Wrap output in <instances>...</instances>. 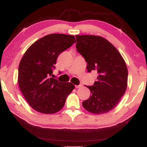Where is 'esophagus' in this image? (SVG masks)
<instances>
[{
  "label": "esophagus",
  "instance_id": "34e87169",
  "mask_svg": "<svg viewBox=\"0 0 147 147\" xmlns=\"http://www.w3.org/2000/svg\"><path fill=\"white\" fill-rule=\"evenodd\" d=\"M82 86V84H79V85H76V88H81Z\"/></svg>",
  "mask_w": 147,
  "mask_h": 147
}]
</instances>
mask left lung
<instances>
[{"mask_svg": "<svg viewBox=\"0 0 147 147\" xmlns=\"http://www.w3.org/2000/svg\"><path fill=\"white\" fill-rule=\"evenodd\" d=\"M77 51L87 62L88 71L96 70L98 81L87 88L90 98L82 102L88 112L104 114L120 102L127 87L128 70L125 61L112 43L94 35H76Z\"/></svg>", "mask_w": 147, "mask_h": 147, "instance_id": "1", "label": "left lung"}]
</instances>
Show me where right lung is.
<instances>
[{
  "mask_svg": "<svg viewBox=\"0 0 147 147\" xmlns=\"http://www.w3.org/2000/svg\"><path fill=\"white\" fill-rule=\"evenodd\" d=\"M76 42L73 35L51 34L35 41L25 52L18 66V83L33 109L54 114L64 106L75 86L49 77L59 55Z\"/></svg>",
  "mask_w": 147,
  "mask_h": 147,
  "instance_id": "obj_1",
  "label": "right lung"
}]
</instances>
